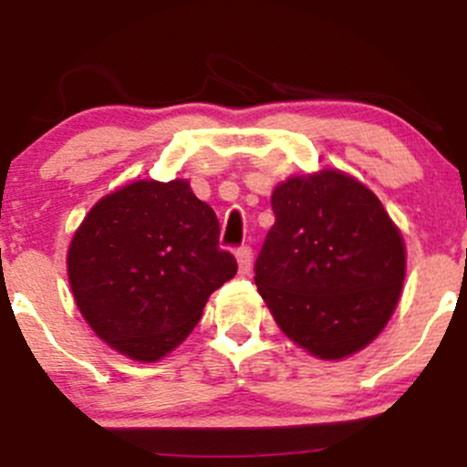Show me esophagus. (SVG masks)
<instances>
[{
  "label": "esophagus",
  "instance_id": "esophagus-1",
  "mask_svg": "<svg viewBox=\"0 0 467 467\" xmlns=\"http://www.w3.org/2000/svg\"><path fill=\"white\" fill-rule=\"evenodd\" d=\"M237 264H239V272L241 275H248L250 267H252V248L250 245H241V248H237Z\"/></svg>",
  "mask_w": 467,
  "mask_h": 467
}]
</instances>
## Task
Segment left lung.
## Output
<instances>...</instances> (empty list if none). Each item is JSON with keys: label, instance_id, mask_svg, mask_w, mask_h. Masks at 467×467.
Masks as SVG:
<instances>
[{"label": "left lung", "instance_id": "obj_1", "mask_svg": "<svg viewBox=\"0 0 467 467\" xmlns=\"http://www.w3.org/2000/svg\"><path fill=\"white\" fill-rule=\"evenodd\" d=\"M272 211L254 283L276 325L320 360L364 349L389 323L406 275L404 239L382 202L325 169L278 184Z\"/></svg>", "mask_w": 467, "mask_h": 467}]
</instances>
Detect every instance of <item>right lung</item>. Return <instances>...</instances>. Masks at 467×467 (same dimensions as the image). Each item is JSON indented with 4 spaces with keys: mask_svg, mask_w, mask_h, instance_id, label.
Masks as SVG:
<instances>
[{
    "mask_svg": "<svg viewBox=\"0 0 467 467\" xmlns=\"http://www.w3.org/2000/svg\"><path fill=\"white\" fill-rule=\"evenodd\" d=\"M237 275L219 222L186 180H140L103 197L67 250L77 307L96 336L138 362L186 340L208 296Z\"/></svg>",
    "mask_w": 467,
    "mask_h": 467,
    "instance_id": "add662e5",
    "label": "right lung"
}]
</instances>
